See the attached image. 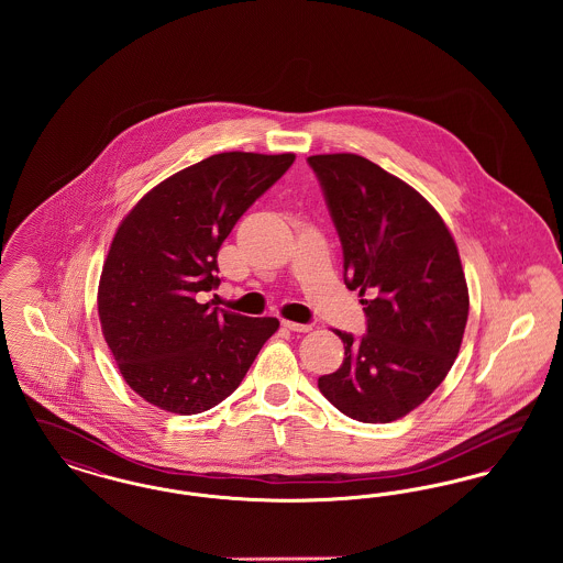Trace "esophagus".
<instances>
[{
	"label": "esophagus",
	"instance_id": "34e87169",
	"mask_svg": "<svg viewBox=\"0 0 563 563\" xmlns=\"http://www.w3.org/2000/svg\"><path fill=\"white\" fill-rule=\"evenodd\" d=\"M283 327L289 331H297V333H308L312 329V324H303V322L283 321Z\"/></svg>",
	"mask_w": 563,
	"mask_h": 563
}]
</instances>
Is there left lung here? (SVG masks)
<instances>
[{
    "label": "left lung",
    "mask_w": 563,
    "mask_h": 563,
    "mask_svg": "<svg viewBox=\"0 0 563 563\" xmlns=\"http://www.w3.org/2000/svg\"><path fill=\"white\" fill-rule=\"evenodd\" d=\"M344 251V283L365 306L367 333L335 331L344 363L321 375L324 399L367 424L427 401L460 352L468 287L441 214L399 177L356 154L310 156Z\"/></svg>",
    "instance_id": "obj_1"
}]
</instances>
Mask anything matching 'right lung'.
I'll list each match as a JSON object with an SVG mask.
<instances>
[{"label":"right lung","instance_id":"add662e5","mask_svg":"<svg viewBox=\"0 0 563 563\" xmlns=\"http://www.w3.org/2000/svg\"><path fill=\"white\" fill-rule=\"evenodd\" d=\"M295 154L223 152L147 191L111 241L99 319L118 369L139 397L191 416L230 397L278 319L200 303L219 287L217 253L242 213Z\"/></svg>","mask_w":563,"mask_h":563}]
</instances>
